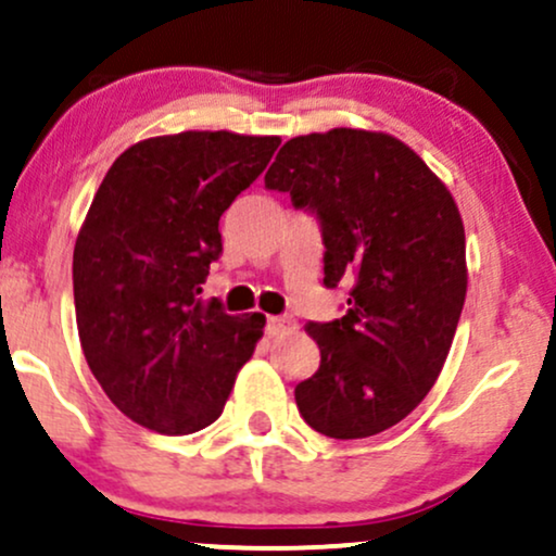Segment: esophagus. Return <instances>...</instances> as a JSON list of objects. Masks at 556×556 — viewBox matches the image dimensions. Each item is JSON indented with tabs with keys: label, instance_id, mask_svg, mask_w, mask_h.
<instances>
[{
	"label": "esophagus",
	"instance_id": "34e87169",
	"mask_svg": "<svg viewBox=\"0 0 556 556\" xmlns=\"http://www.w3.org/2000/svg\"><path fill=\"white\" fill-rule=\"evenodd\" d=\"M292 329H295V324H292L287 316H269V318H266V331H269V337H282Z\"/></svg>",
	"mask_w": 556,
	"mask_h": 556
}]
</instances>
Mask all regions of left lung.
Here are the masks:
<instances>
[{"instance_id":"1","label":"left lung","mask_w":556,"mask_h":556,"mask_svg":"<svg viewBox=\"0 0 556 556\" xmlns=\"http://www.w3.org/2000/svg\"><path fill=\"white\" fill-rule=\"evenodd\" d=\"M264 185L316 216L324 285H350L342 318L305 324L321 363L295 387L300 416L331 439L387 431L429 394L460 321V212L416 151L350 127L287 140Z\"/></svg>"}]
</instances>
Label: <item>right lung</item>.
Instances as JSON below:
<instances>
[{
    "label": "right lung",
    "mask_w": 556,
    "mask_h": 556,
    "mask_svg": "<svg viewBox=\"0 0 556 556\" xmlns=\"http://www.w3.org/2000/svg\"><path fill=\"white\" fill-rule=\"evenodd\" d=\"M277 146L227 130L149 138L96 190L73 253L75 321L96 381L146 429L214 424L264 334V316H229L201 285L222 256V214Z\"/></svg>",
    "instance_id": "add662e5"
}]
</instances>
